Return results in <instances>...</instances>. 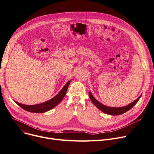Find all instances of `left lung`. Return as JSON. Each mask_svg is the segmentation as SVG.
I'll use <instances>...</instances> for the list:
<instances>
[{
  "label": "left lung",
  "mask_w": 154,
  "mask_h": 154,
  "mask_svg": "<svg viewBox=\"0 0 154 154\" xmlns=\"http://www.w3.org/2000/svg\"><path fill=\"white\" fill-rule=\"evenodd\" d=\"M141 95H140L135 100H134L130 104L127 105V106H126L121 107H112L106 106H105V105L101 103L97 100H96L94 97L93 95H92L91 92H89L90 99L94 106L97 107L100 110H101L102 112L105 113V114H109L110 116H119L120 114H124V113L131 109L137 103V102L139 101V100L141 97Z\"/></svg>",
  "instance_id": "left-lung-1"
}]
</instances>
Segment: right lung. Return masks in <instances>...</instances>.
<instances>
[{
  "instance_id": "1",
  "label": "right lung",
  "mask_w": 154,
  "mask_h": 154,
  "mask_svg": "<svg viewBox=\"0 0 154 154\" xmlns=\"http://www.w3.org/2000/svg\"><path fill=\"white\" fill-rule=\"evenodd\" d=\"M70 82L71 80L68 81L60 90V91L54 97L47 102L36 105H24L15 101V102L23 109L30 112L43 113L47 112L55 107L56 106H57V105L62 101V100L64 97V96L66 95V94L68 89V87Z\"/></svg>"
}]
</instances>
